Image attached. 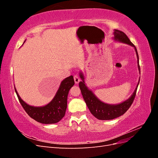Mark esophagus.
<instances>
[{
	"instance_id": "obj_1",
	"label": "esophagus",
	"mask_w": 158,
	"mask_h": 158,
	"mask_svg": "<svg viewBox=\"0 0 158 158\" xmlns=\"http://www.w3.org/2000/svg\"><path fill=\"white\" fill-rule=\"evenodd\" d=\"M74 82L76 84H78L80 82V78L78 77V76L77 75H74Z\"/></svg>"
}]
</instances>
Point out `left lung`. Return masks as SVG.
Listing matches in <instances>:
<instances>
[{"label": "left lung", "mask_w": 158, "mask_h": 158, "mask_svg": "<svg viewBox=\"0 0 158 158\" xmlns=\"http://www.w3.org/2000/svg\"><path fill=\"white\" fill-rule=\"evenodd\" d=\"M113 33L114 36V39L115 40L121 41L122 43H125V44H128L135 47L138 59V66L140 70L139 57H138V52L135 45L130 41L127 35L124 32L118 30H114ZM80 75L82 81L80 82L79 87L81 90V92H82L83 98L91 113L95 118L99 119V120H111V119H114L123 115L130 108L131 105L132 104L136 94L138 85L139 84V82H138L137 87L136 88L133 94L131 95L130 98L126 100L125 102L118 105H109L102 102L95 96V95L92 93V91L88 89V88L85 86L83 74L80 73Z\"/></svg>", "instance_id": "left-lung-1"}]
</instances>
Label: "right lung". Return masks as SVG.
I'll use <instances>...</instances> for the list:
<instances>
[{
    "mask_svg": "<svg viewBox=\"0 0 158 158\" xmlns=\"http://www.w3.org/2000/svg\"><path fill=\"white\" fill-rule=\"evenodd\" d=\"M74 84L73 76L66 78L61 82L55 98L44 107H33L26 103L15 92L22 107L31 118L43 124H54L60 121L64 117L67 107V97L70 89Z\"/></svg>",
    "mask_w": 158,
    "mask_h": 158,
    "instance_id": "right-lung-1",
    "label": "right lung"
}]
</instances>
